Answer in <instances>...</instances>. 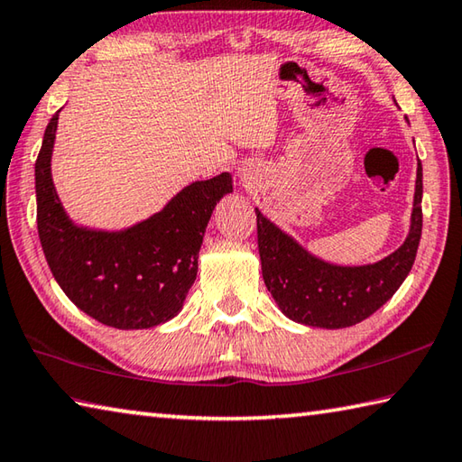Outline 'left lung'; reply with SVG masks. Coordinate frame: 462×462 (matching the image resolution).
<instances>
[{"label":"left lung","mask_w":462,"mask_h":462,"mask_svg":"<svg viewBox=\"0 0 462 462\" xmlns=\"http://www.w3.org/2000/svg\"><path fill=\"white\" fill-rule=\"evenodd\" d=\"M256 226L263 279L281 311L309 327H351L390 300L414 264L422 234V165L418 162L414 208L404 245L377 263H327L284 234L258 208Z\"/></svg>","instance_id":"1"}]
</instances>
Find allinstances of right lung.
I'll list each match as a JSON object with an SVG mask.
<instances>
[{
    "mask_svg": "<svg viewBox=\"0 0 462 462\" xmlns=\"http://www.w3.org/2000/svg\"><path fill=\"white\" fill-rule=\"evenodd\" d=\"M58 113L36 159L38 236L50 271L64 295L98 323L149 329L170 321L196 281L206 226L232 191V175L189 183L162 212L125 230L77 226L64 212L50 170Z\"/></svg>",
    "mask_w": 462,
    "mask_h": 462,
    "instance_id": "right-lung-1",
    "label": "right lung"
}]
</instances>
